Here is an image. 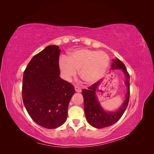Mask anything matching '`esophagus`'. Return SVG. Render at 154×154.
I'll use <instances>...</instances> for the list:
<instances>
[{
	"mask_svg": "<svg viewBox=\"0 0 154 154\" xmlns=\"http://www.w3.org/2000/svg\"><path fill=\"white\" fill-rule=\"evenodd\" d=\"M75 91H76V92H82V88H80V87H77V86H76L75 87Z\"/></svg>",
	"mask_w": 154,
	"mask_h": 154,
	"instance_id": "34e87169",
	"label": "esophagus"
}]
</instances>
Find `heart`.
I'll return each instance as SVG.
<instances>
[{
  "label": "heart",
  "mask_w": 154,
  "mask_h": 154,
  "mask_svg": "<svg viewBox=\"0 0 154 154\" xmlns=\"http://www.w3.org/2000/svg\"><path fill=\"white\" fill-rule=\"evenodd\" d=\"M110 58L103 51L81 49L61 58L59 67L64 78L70 80L80 70V76L88 84L98 81L103 76L109 65Z\"/></svg>",
  "instance_id": "heart-1"
}]
</instances>
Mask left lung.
<instances>
[{
	"label": "left lung",
	"mask_w": 154,
	"mask_h": 154,
	"mask_svg": "<svg viewBox=\"0 0 154 154\" xmlns=\"http://www.w3.org/2000/svg\"><path fill=\"white\" fill-rule=\"evenodd\" d=\"M122 69L126 76L125 84L128 87L126 94V100L123 105L117 111L106 112L101 108L96 96V92L101 83L99 80L92 84L87 89L82 90V95L84 100V110L88 123L93 127L102 128L108 127L116 123L122 118L125 111L127 109L130 98V75L125 64L119 59H116L112 64L111 69Z\"/></svg>",
	"instance_id": "left-lung-1"
}]
</instances>
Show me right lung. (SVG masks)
<instances>
[{"label": "right lung", "instance_id": "right-lung-1", "mask_svg": "<svg viewBox=\"0 0 154 154\" xmlns=\"http://www.w3.org/2000/svg\"><path fill=\"white\" fill-rule=\"evenodd\" d=\"M61 49L49 45L32 58L23 75L22 94L31 119L46 128H56L66 122L74 86L60 77Z\"/></svg>", "mask_w": 154, "mask_h": 154}]
</instances>
